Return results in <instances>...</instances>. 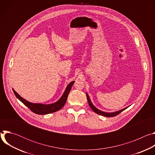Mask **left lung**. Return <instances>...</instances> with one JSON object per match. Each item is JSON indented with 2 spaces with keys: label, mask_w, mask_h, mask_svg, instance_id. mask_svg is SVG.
I'll list each match as a JSON object with an SVG mask.
<instances>
[{
  "label": "left lung",
  "mask_w": 155,
  "mask_h": 155,
  "mask_svg": "<svg viewBox=\"0 0 155 155\" xmlns=\"http://www.w3.org/2000/svg\"><path fill=\"white\" fill-rule=\"evenodd\" d=\"M86 97H87V100L88 104H89V105H90L91 108L93 110V111H94L95 113H96V114H99V115H100L104 116V117H113L117 116V115H118L119 114H120L121 112H122L123 111V110H124L125 109H126V108L128 107H126V108H123V109H121V110H118V111H117V112H115L107 113V112H102V111H101V110L97 109V108L92 104V102H91V100H90V97H89V96H88V94H87V93H86Z\"/></svg>",
  "instance_id": "8db88e82"
}]
</instances>
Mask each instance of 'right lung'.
Masks as SVG:
<instances>
[{
  "label": "right lung",
  "mask_w": 155,
  "mask_h": 155,
  "mask_svg": "<svg viewBox=\"0 0 155 155\" xmlns=\"http://www.w3.org/2000/svg\"><path fill=\"white\" fill-rule=\"evenodd\" d=\"M74 82L75 81H72L68 85V86L65 88V90L64 94L57 102L50 104H43L30 102L25 99L24 98L21 97L13 89V91L16 97L21 102H23L26 107H28L32 112L38 115H47L57 112L59 110L63 107V106L65 105L66 102V101H67L68 95Z\"/></svg>",
  "instance_id": "right-lung-1"
}]
</instances>
